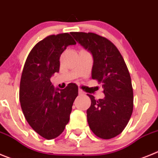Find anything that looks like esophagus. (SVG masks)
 Listing matches in <instances>:
<instances>
[{"instance_id": "esophagus-1", "label": "esophagus", "mask_w": 158, "mask_h": 158, "mask_svg": "<svg viewBox=\"0 0 158 158\" xmlns=\"http://www.w3.org/2000/svg\"><path fill=\"white\" fill-rule=\"evenodd\" d=\"M84 94V92L82 91V89H79V95H82V94Z\"/></svg>"}]
</instances>
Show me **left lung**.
Masks as SVG:
<instances>
[{
	"label": "left lung",
	"mask_w": 158,
	"mask_h": 158,
	"mask_svg": "<svg viewBox=\"0 0 158 158\" xmlns=\"http://www.w3.org/2000/svg\"><path fill=\"white\" fill-rule=\"evenodd\" d=\"M76 42L94 59L91 77L102 83L105 98L91 100L86 111L89 128L98 137L109 139L120 135L133 111V89L127 65L113 43L94 33L72 32Z\"/></svg>",
	"instance_id": "left-lung-1"
}]
</instances>
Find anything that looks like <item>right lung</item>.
<instances>
[{
    "label": "right lung",
    "mask_w": 158,
    "mask_h": 158,
    "mask_svg": "<svg viewBox=\"0 0 158 158\" xmlns=\"http://www.w3.org/2000/svg\"><path fill=\"white\" fill-rule=\"evenodd\" d=\"M76 44L69 33L46 37L34 46L24 64L19 86L21 108L30 126L46 139H55L64 131L78 96L75 83L59 89L50 81L59 72L62 52Z\"/></svg>",
    "instance_id": "right-lung-1"
}]
</instances>
